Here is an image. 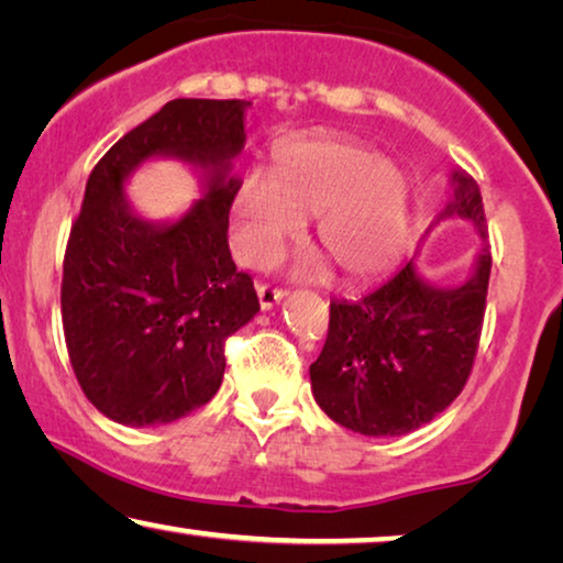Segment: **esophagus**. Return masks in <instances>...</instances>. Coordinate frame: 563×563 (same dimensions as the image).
Masks as SVG:
<instances>
[{"label":"esophagus","instance_id":"esophagus-1","mask_svg":"<svg viewBox=\"0 0 563 563\" xmlns=\"http://www.w3.org/2000/svg\"><path fill=\"white\" fill-rule=\"evenodd\" d=\"M257 298H260V308L271 310L280 303V300L285 298V292L280 288H273V285L257 283Z\"/></svg>","mask_w":563,"mask_h":563}]
</instances>
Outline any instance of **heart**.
<instances>
[{
    "label": "heart",
    "instance_id": "obj_1",
    "mask_svg": "<svg viewBox=\"0 0 563 563\" xmlns=\"http://www.w3.org/2000/svg\"><path fill=\"white\" fill-rule=\"evenodd\" d=\"M316 217V240L346 280L364 283L397 263L407 234V184L387 158L349 139L283 146L275 174L253 169L232 197V247L267 265Z\"/></svg>",
    "mask_w": 563,
    "mask_h": 563
}]
</instances>
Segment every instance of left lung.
Returning <instances> with one entry per match:
<instances>
[{
  "instance_id": "8db88e82",
  "label": "left lung",
  "mask_w": 563,
  "mask_h": 563,
  "mask_svg": "<svg viewBox=\"0 0 563 563\" xmlns=\"http://www.w3.org/2000/svg\"><path fill=\"white\" fill-rule=\"evenodd\" d=\"M450 187L424 238L440 222L473 224L477 250L465 283L438 285L409 260L372 296L331 300L310 389L335 424L366 438H399L432 422L463 391L473 368L490 278L488 228L473 176L455 169Z\"/></svg>"
}]
</instances>
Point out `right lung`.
<instances>
[{"mask_svg": "<svg viewBox=\"0 0 563 563\" xmlns=\"http://www.w3.org/2000/svg\"><path fill=\"white\" fill-rule=\"evenodd\" d=\"M250 100L176 98L96 164L63 263V329L73 372L100 415L125 427L169 424L207 405L224 376V341L260 310L232 263L230 207ZM174 157L202 199L174 221L132 209L124 184Z\"/></svg>", "mask_w": 563, "mask_h": 563, "instance_id": "right-lung-1", "label": "right lung"}]
</instances>
